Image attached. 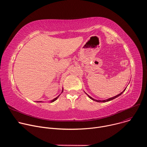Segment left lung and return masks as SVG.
I'll return each mask as SVG.
<instances>
[{
    "mask_svg": "<svg viewBox=\"0 0 147 147\" xmlns=\"http://www.w3.org/2000/svg\"><path fill=\"white\" fill-rule=\"evenodd\" d=\"M127 88V87H126ZM126 88H125L120 94H118V95H116V96H113V97H112V98H109V99H105V100H96V99H94V98H92L91 96H89L86 92H85L87 95H88V96L90 98V99H91L92 100H94V101H96V102H108V101H110V100H113V99H115L116 98H117V97H118V96H119L120 95H121L124 91H125V89H126Z\"/></svg>",
    "mask_w": 147,
    "mask_h": 147,
    "instance_id": "1",
    "label": "left lung"
}]
</instances>
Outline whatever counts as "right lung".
<instances>
[{
  "instance_id": "1",
  "label": "right lung",
  "mask_w": 147,
  "mask_h": 147,
  "mask_svg": "<svg viewBox=\"0 0 147 147\" xmlns=\"http://www.w3.org/2000/svg\"><path fill=\"white\" fill-rule=\"evenodd\" d=\"M63 88H62V91H61V94L63 92ZM60 94L59 95H58V96H57L56 98H54L53 99H52V100H50L49 102H53L55 101V100H56V99H57L59 98V96L60 95ZM42 102V101H38V102Z\"/></svg>"
}]
</instances>
